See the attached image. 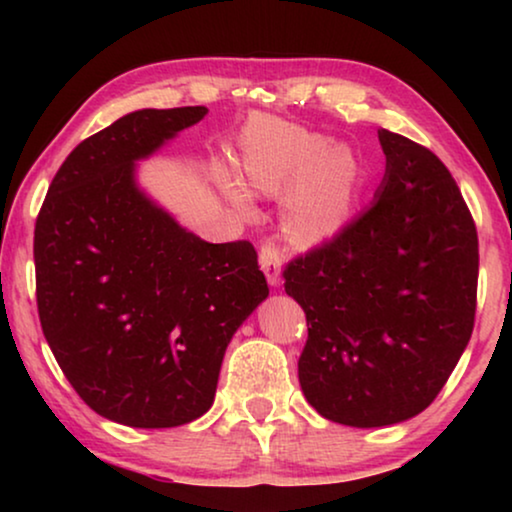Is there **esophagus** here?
Returning a JSON list of instances; mask_svg holds the SVG:
<instances>
[{
  "instance_id": "34e87169",
  "label": "esophagus",
  "mask_w": 512,
  "mask_h": 512,
  "mask_svg": "<svg viewBox=\"0 0 512 512\" xmlns=\"http://www.w3.org/2000/svg\"><path fill=\"white\" fill-rule=\"evenodd\" d=\"M258 258H261V268L268 277L270 286H277L279 279H282V256H279V249L275 244H263L261 251H258Z\"/></svg>"
}]
</instances>
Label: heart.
<instances>
[{"label":"heart","mask_w":512,"mask_h":512,"mask_svg":"<svg viewBox=\"0 0 512 512\" xmlns=\"http://www.w3.org/2000/svg\"><path fill=\"white\" fill-rule=\"evenodd\" d=\"M242 172L251 191L284 198V230L291 240H328L352 216L361 184V160L345 144H331L303 125L256 118L242 132ZM219 186L237 207H251V193L233 174Z\"/></svg>","instance_id":"1"}]
</instances>
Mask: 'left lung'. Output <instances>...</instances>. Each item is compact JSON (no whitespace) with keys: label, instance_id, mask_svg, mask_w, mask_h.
Here are the masks:
<instances>
[{"label":"left lung","instance_id":"left-lung-1","mask_svg":"<svg viewBox=\"0 0 512 512\" xmlns=\"http://www.w3.org/2000/svg\"><path fill=\"white\" fill-rule=\"evenodd\" d=\"M377 135L387 172L373 205L284 270L307 319V403L359 429L429 408L471 340L478 303V230L457 181L426 146Z\"/></svg>","mask_w":512,"mask_h":512}]
</instances>
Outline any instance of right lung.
<instances>
[{
    "instance_id": "right-lung-1",
    "label": "right lung",
    "mask_w": 512,
    "mask_h": 512,
    "mask_svg": "<svg viewBox=\"0 0 512 512\" xmlns=\"http://www.w3.org/2000/svg\"><path fill=\"white\" fill-rule=\"evenodd\" d=\"M205 114L132 111L83 139L34 226L48 347L88 408L135 429L212 408L230 338L270 293L251 242L200 240L137 188L135 160Z\"/></svg>"
}]
</instances>
